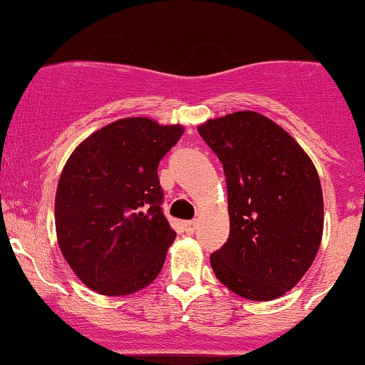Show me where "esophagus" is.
Here are the masks:
<instances>
[{
	"instance_id": "1",
	"label": "esophagus",
	"mask_w": 365,
	"mask_h": 365,
	"mask_svg": "<svg viewBox=\"0 0 365 365\" xmlns=\"http://www.w3.org/2000/svg\"><path fill=\"white\" fill-rule=\"evenodd\" d=\"M183 227H185L187 233L192 235L197 230V220H187V222H183Z\"/></svg>"
}]
</instances>
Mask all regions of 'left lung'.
<instances>
[{
	"instance_id": "1",
	"label": "left lung",
	"mask_w": 365,
	"mask_h": 365,
	"mask_svg": "<svg viewBox=\"0 0 365 365\" xmlns=\"http://www.w3.org/2000/svg\"><path fill=\"white\" fill-rule=\"evenodd\" d=\"M222 162L230 238L210 256L215 277L247 300H275L311 268L323 237L318 171L275 121L237 111L197 127Z\"/></svg>"
}]
</instances>
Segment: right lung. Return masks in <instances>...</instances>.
<instances>
[{
	"mask_svg": "<svg viewBox=\"0 0 365 365\" xmlns=\"http://www.w3.org/2000/svg\"><path fill=\"white\" fill-rule=\"evenodd\" d=\"M182 134V125L121 118L68 157L54 200L58 245L93 292L130 295L160 274L176 233L162 213L157 168Z\"/></svg>",
	"mask_w": 365,
	"mask_h": 365,
	"instance_id": "right-lung-1",
	"label": "right lung"
}]
</instances>
